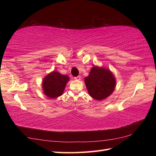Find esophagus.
<instances>
[{
    "label": "esophagus",
    "instance_id": "esophagus-1",
    "mask_svg": "<svg viewBox=\"0 0 156 156\" xmlns=\"http://www.w3.org/2000/svg\"><path fill=\"white\" fill-rule=\"evenodd\" d=\"M74 78L76 79V80H80V79H81V77H80V76H76V77H75Z\"/></svg>",
    "mask_w": 156,
    "mask_h": 156
}]
</instances>
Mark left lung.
I'll use <instances>...</instances> for the list:
<instances>
[{"instance_id":"8db88e82","label":"left lung","mask_w":156,"mask_h":156,"mask_svg":"<svg viewBox=\"0 0 156 156\" xmlns=\"http://www.w3.org/2000/svg\"><path fill=\"white\" fill-rule=\"evenodd\" d=\"M84 79L89 94L97 101L108 97L115 87L114 76L110 70L94 66Z\"/></svg>"}]
</instances>
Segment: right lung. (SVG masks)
Returning <instances> with one entry per match:
<instances>
[{
	"instance_id": "add662e5",
	"label": "right lung",
	"mask_w": 156,
	"mask_h": 156,
	"mask_svg": "<svg viewBox=\"0 0 156 156\" xmlns=\"http://www.w3.org/2000/svg\"><path fill=\"white\" fill-rule=\"evenodd\" d=\"M68 80L69 77L68 76L61 74L58 72H53L44 79V92L49 98H57L63 94Z\"/></svg>"
}]
</instances>
